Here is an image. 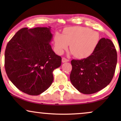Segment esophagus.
I'll return each mask as SVG.
<instances>
[{"label": "esophagus", "instance_id": "obj_1", "mask_svg": "<svg viewBox=\"0 0 121 121\" xmlns=\"http://www.w3.org/2000/svg\"><path fill=\"white\" fill-rule=\"evenodd\" d=\"M69 59H66V58L65 57H63L62 59V62H68L69 61Z\"/></svg>", "mask_w": 121, "mask_h": 121}]
</instances>
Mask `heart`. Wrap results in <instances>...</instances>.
I'll return each mask as SVG.
<instances>
[{"label": "heart", "mask_w": 121, "mask_h": 121, "mask_svg": "<svg viewBox=\"0 0 121 121\" xmlns=\"http://www.w3.org/2000/svg\"><path fill=\"white\" fill-rule=\"evenodd\" d=\"M99 35L87 27H73L65 29L63 34L56 32L54 44L56 52L61 55L70 45L71 53L76 57L84 59L91 56L98 46Z\"/></svg>", "instance_id": "obj_1"}]
</instances>
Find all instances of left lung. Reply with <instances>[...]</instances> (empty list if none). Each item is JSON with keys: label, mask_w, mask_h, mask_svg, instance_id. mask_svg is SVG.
Here are the masks:
<instances>
[{"label": "left lung", "mask_w": 121, "mask_h": 121, "mask_svg": "<svg viewBox=\"0 0 121 121\" xmlns=\"http://www.w3.org/2000/svg\"><path fill=\"white\" fill-rule=\"evenodd\" d=\"M117 62V54L113 43L108 39H101L91 56L71 61L70 81L82 93H95L110 84L114 74Z\"/></svg>", "instance_id": "1"}]
</instances>
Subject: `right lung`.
<instances>
[{
	"label": "right lung",
	"instance_id": "add662e5",
	"mask_svg": "<svg viewBox=\"0 0 121 121\" xmlns=\"http://www.w3.org/2000/svg\"><path fill=\"white\" fill-rule=\"evenodd\" d=\"M51 28H24L9 40L5 51L8 77L20 91L39 95L51 85L53 71L61 65V57L51 47Z\"/></svg>",
	"mask_w": 121,
	"mask_h": 121
}]
</instances>
